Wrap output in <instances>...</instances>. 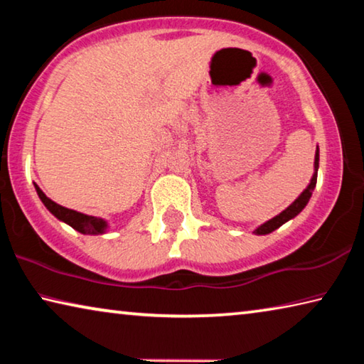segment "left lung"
I'll use <instances>...</instances> for the list:
<instances>
[{"label":"left lung","instance_id":"obj_1","mask_svg":"<svg viewBox=\"0 0 364 364\" xmlns=\"http://www.w3.org/2000/svg\"><path fill=\"white\" fill-rule=\"evenodd\" d=\"M318 167H319V151L316 149V154H315V173H313L311 181H310V184H308V186H306V189L297 197V199H295V200L292 202L291 205H289V207L286 208V210H282L279 215H276L274 218H271V220L267 221V223H263L262 226H258L257 230L254 231L255 234H269V232H273L274 230H278V228H279L281 225H284L286 221L292 220L294 217H297V215H299L301 210H304L305 205L308 204V200H310L313 189H315V186H316Z\"/></svg>","mask_w":364,"mask_h":364}]
</instances>
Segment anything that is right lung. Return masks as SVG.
<instances>
[{"mask_svg":"<svg viewBox=\"0 0 364 364\" xmlns=\"http://www.w3.org/2000/svg\"><path fill=\"white\" fill-rule=\"evenodd\" d=\"M35 189H36V194H38V197L41 199L43 204H45L48 210L51 212L58 220L64 221V223L72 226L73 230H77L78 232H82V234H102L104 231L107 230V221L106 220L97 218V217H91V215H85V213H80V212H75V210H70V208H65L63 205L56 204V202L49 199V197H46V194L38 188V184H35Z\"/></svg>","mask_w":364,"mask_h":364,"instance_id":"right-lung-1","label":"right lung"}]
</instances>
